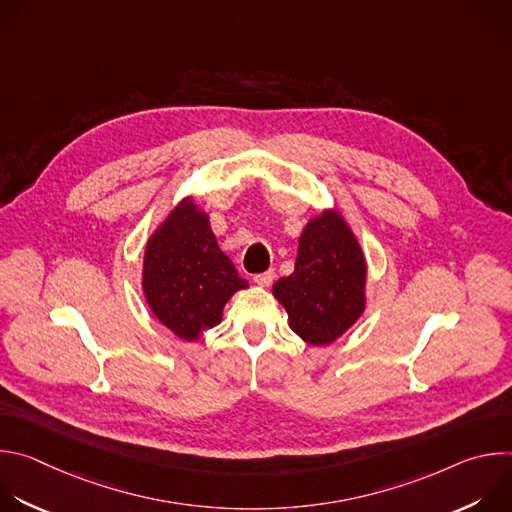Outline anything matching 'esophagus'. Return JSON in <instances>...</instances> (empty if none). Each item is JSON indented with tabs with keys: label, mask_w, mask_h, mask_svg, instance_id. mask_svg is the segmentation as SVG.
<instances>
[{
	"label": "esophagus",
	"mask_w": 512,
	"mask_h": 512,
	"mask_svg": "<svg viewBox=\"0 0 512 512\" xmlns=\"http://www.w3.org/2000/svg\"><path fill=\"white\" fill-rule=\"evenodd\" d=\"M273 277H275V271L269 269V271H263V273L253 275V281H255L257 285H261V287H267V285L273 281Z\"/></svg>",
	"instance_id": "34e87169"
}]
</instances>
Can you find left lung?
Masks as SVG:
<instances>
[{
	"label": "left lung",
	"mask_w": 512,
	"mask_h": 512,
	"mask_svg": "<svg viewBox=\"0 0 512 512\" xmlns=\"http://www.w3.org/2000/svg\"><path fill=\"white\" fill-rule=\"evenodd\" d=\"M367 261L340 212L326 210L306 225L296 269L273 285L289 328L312 346L340 338L367 304Z\"/></svg>",
	"instance_id": "left-lung-1"
}]
</instances>
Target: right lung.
I'll list each match as a JSON object with an SVG mask.
<instances>
[{
    "label": "right lung",
    "instance_id": "add662e5",
    "mask_svg": "<svg viewBox=\"0 0 512 512\" xmlns=\"http://www.w3.org/2000/svg\"><path fill=\"white\" fill-rule=\"evenodd\" d=\"M141 285L154 316L188 342L221 324L225 304L249 287L218 247L208 216L190 198L145 245Z\"/></svg>",
    "mask_w": 512,
    "mask_h": 512
}]
</instances>
